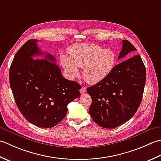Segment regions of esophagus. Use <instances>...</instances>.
<instances>
[{
	"mask_svg": "<svg viewBox=\"0 0 161 161\" xmlns=\"http://www.w3.org/2000/svg\"><path fill=\"white\" fill-rule=\"evenodd\" d=\"M80 93H81V94H84V93H85V92H86V88L84 87H82L81 89H80Z\"/></svg>",
	"mask_w": 161,
	"mask_h": 161,
	"instance_id": "obj_1",
	"label": "esophagus"
}]
</instances>
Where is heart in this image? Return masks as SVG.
Wrapping results in <instances>:
<instances>
[{
  "instance_id": "obj_1",
  "label": "heart",
  "mask_w": 161,
  "mask_h": 161,
  "mask_svg": "<svg viewBox=\"0 0 161 161\" xmlns=\"http://www.w3.org/2000/svg\"><path fill=\"white\" fill-rule=\"evenodd\" d=\"M70 56L62 55L60 62L69 77L74 78L84 68L83 77L91 84L102 81L112 73L117 63V55L112 49H105L95 44H77L69 49Z\"/></svg>"
}]
</instances>
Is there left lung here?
<instances>
[{"instance_id":"left-lung-1","label":"left lung","mask_w":161,"mask_h":161,"mask_svg":"<svg viewBox=\"0 0 161 161\" xmlns=\"http://www.w3.org/2000/svg\"><path fill=\"white\" fill-rule=\"evenodd\" d=\"M136 51L128 40H122L118 59ZM146 68L140 55L117 64L109 76L87 88L92 98L89 113L95 123L113 129L128 122L140 105L145 89Z\"/></svg>"}]
</instances>
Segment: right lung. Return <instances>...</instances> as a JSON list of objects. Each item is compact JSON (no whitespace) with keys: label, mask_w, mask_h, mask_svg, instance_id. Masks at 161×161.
<instances>
[{"label":"right lung","mask_w":161,"mask_h":161,"mask_svg":"<svg viewBox=\"0 0 161 161\" xmlns=\"http://www.w3.org/2000/svg\"><path fill=\"white\" fill-rule=\"evenodd\" d=\"M37 42L30 39L16 52L9 84L23 116L35 126L51 128L66 116L68 103L80 96L81 86L62 76L56 59L42 52ZM42 54L45 59L33 58Z\"/></svg>","instance_id":"obj_1"}]
</instances>
